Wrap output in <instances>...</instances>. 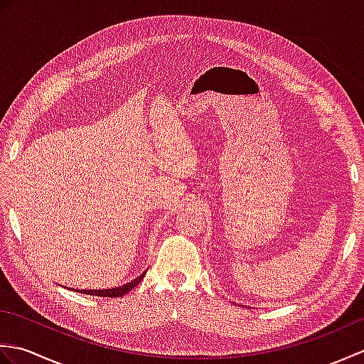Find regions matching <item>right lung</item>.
I'll use <instances>...</instances> for the list:
<instances>
[{
  "instance_id": "right-lung-1",
  "label": "right lung",
  "mask_w": 364,
  "mask_h": 364,
  "mask_svg": "<svg viewBox=\"0 0 364 364\" xmlns=\"http://www.w3.org/2000/svg\"><path fill=\"white\" fill-rule=\"evenodd\" d=\"M145 274L146 272H142L141 275L136 277L134 280H131L129 283L123 284V286H117V288H109V289H75V288H72V291L87 294V296H98V297H122V296H125L127 292H129L131 289H134L136 286L141 283V280L145 277ZM68 289H70V288H68Z\"/></svg>"
}]
</instances>
